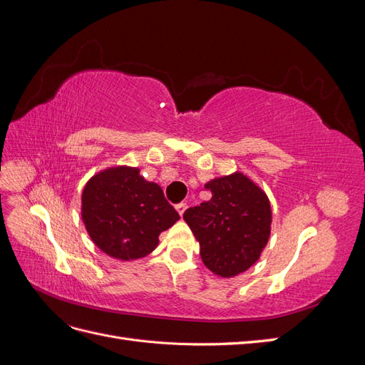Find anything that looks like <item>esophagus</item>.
Masks as SVG:
<instances>
[{"instance_id": "esophagus-1", "label": "esophagus", "mask_w": 365, "mask_h": 365, "mask_svg": "<svg viewBox=\"0 0 365 365\" xmlns=\"http://www.w3.org/2000/svg\"><path fill=\"white\" fill-rule=\"evenodd\" d=\"M175 208H176V212H178L182 216L184 212H185V208H187V204L185 202H180V204L175 205Z\"/></svg>"}]
</instances>
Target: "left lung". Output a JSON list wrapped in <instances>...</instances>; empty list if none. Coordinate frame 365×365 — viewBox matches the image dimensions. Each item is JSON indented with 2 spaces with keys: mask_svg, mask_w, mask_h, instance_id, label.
Instances as JSON below:
<instances>
[{
  "mask_svg": "<svg viewBox=\"0 0 365 365\" xmlns=\"http://www.w3.org/2000/svg\"><path fill=\"white\" fill-rule=\"evenodd\" d=\"M205 189L212 200L187 208L182 217L200 242L205 267L233 277L259 260L271 233V205L242 173L216 178Z\"/></svg>",
  "mask_w": 365,
  "mask_h": 365,
  "instance_id": "obj_1",
  "label": "left lung"
}]
</instances>
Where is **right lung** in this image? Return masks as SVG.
Segmentation results:
<instances>
[{
	"mask_svg": "<svg viewBox=\"0 0 365 365\" xmlns=\"http://www.w3.org/2000/svg\"><path fill=\"white\" fill-rule=\"evenodd\" d=\"M82 219L94 244L120 260L145 257L158 236L180 215L161 187L148 182L138 169L114 168L97 173L82 193Z\"/></svg>",
	"mask_w": 365,
	"mask_h": 365,
	"instance_id": "obj_1",
	"label": "right lung"
}]
</instances>
